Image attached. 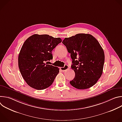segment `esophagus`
I'll use <instances>...</instances> for the list:
<instances>
[{"mask_svg":"<svg viewBox=\"0 0 122 122\" xmlns=\"http://www.w3.org/2000/svg\"><path fill=\"white\" fill-rule=\"evenodd\" d=\"M68 69V66L67 65H65V66L64 67H60V69L63 72L67 71Z\"/></svg>","mask_w":122,"mask_h":122,"instance_id":"esophagus-1","label":"esophagus"}]
</instances>
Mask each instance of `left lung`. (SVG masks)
<instances>
[{
  "instance_id": "obj_1",
  "label": "left lung",
  "mask_w": 122,
  "mask_h": 122,
  "mask_svg": "<svg viewBox=\"0 0 122 122\" xmlns=\"http://www.w3.org/2000/svg\"><path fill=\"white\" fill-rule=\"evenodd\" d=\"M62 43L71 53V67L75 73L69 82L78 89L90 88L103 72L105 55L99 43L91 35L83 33L66 38Z\"/></svg>"
}]
</instances>
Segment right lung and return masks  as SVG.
I'll list each match as a JSON object with an SVG mask.
<instances>
[{"instance_id":"1","label":"right lung","mask_w":122,"mask_h":122,"mask_svg":"<svg viewBox=\"0 0 122 122\" xmlns=\"http://www.w3.org/2000/svg\"><path fill=\"white\" fill-rule=\"evenodd\" d=\"M61 41L60 38L49 35L34 34L24 43L18 66L23 78L32 88L43 90L53 83L59 69L46 62L53 59L51 51Z\"/></svg>"}]
</instances>
